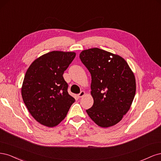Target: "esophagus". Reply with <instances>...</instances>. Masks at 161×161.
Here are the masks:
<instances>
[{
    "label": "esophagus",
    "instance_id": "34e87169",
    "mask_svg": "<svg viewBox=\"0 0 161 161\" xmlns=\"http://www.w3.org/2000/svg\"><path fill=\"white\" fill-rule=\"evenodd\" d=\"M85 95V91H81L79 94H78V97H79V98H80V97H83Z\"/></svg>",
    "mask_w": 161,
    "mask_h": 161
}]
</instances>
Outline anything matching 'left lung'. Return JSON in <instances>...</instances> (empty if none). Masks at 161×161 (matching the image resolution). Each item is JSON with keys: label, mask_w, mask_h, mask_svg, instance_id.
<instances>
[{"label": "left lung", "mask_w": 161, "mask_h": 161, "mask_svg": "<svg viewBox=\"0 0 161 161\" xmlns=\"http://www.w3.org/2000/svg\"><path fill=\"white\" fill-rule=\"evenodd\" d=\"M80 59L92 79L94 103L86 110L87 114L100 127L115 125L128 111L134 98L136 80L132 71L124 58L99 48L82 51Z\"/></svg>", "instance_id": "obj_1"}]
</instances>
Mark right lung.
<instances>
[{"label": "right lung", "instance_id": "1", "mask_svg": "<svg viewBox=\"0 0 161 161\" xmlns=\"http://www.w3.org/2000/svg\"><path fill=\"white\" fill-rule=\"evenodd\" d=\"M75 56V52L53 51L38 58L26 72L23 100L33 118L43 125L59 124L75 101L62 76Z\"/></svg>", "mask_w": 161, "mask_h": 161}]
</instances>
